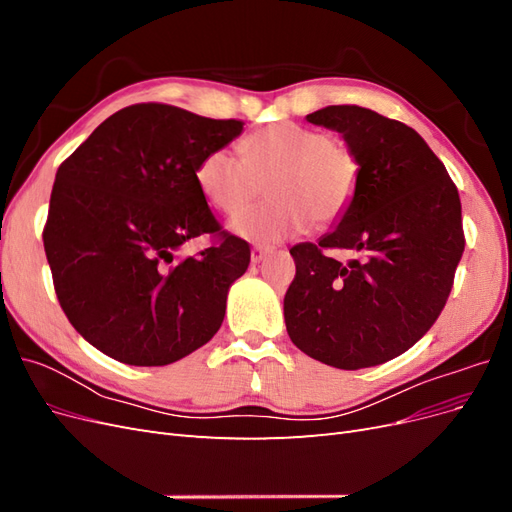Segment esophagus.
<instances>
[{
  "label": "esophagus",
  "instance_id": "esophagus-1",
  "mask_svg": "<svg viewBox=\"0 0 512 512\" xmlns=\"http://www.w3.org/2000/svg\"><path fill=\"white\" fill-rule=\"evenodd\" d=\"M271 252H273V247L254 245V247H252V265H258V262H260V260H265Z\"/></svg>",
  "mask_w": 512,
  "mask_h": 512
}]
</instances>
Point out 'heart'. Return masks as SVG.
<instances>
[{
    "label": "heart",
    "instance_id": "obj_1",
    "mask_svg": "<svg viewBox=\"0 0 512 512\" xmlns=\"http://www.w3.org/2000/svg\"><path fill=\"white\" fill-rule=\"evenodd\" d=\"M361 181L356 153L329 134L301 123H271L243 141V158L222 147L196 168V183L207 203L228 218H239L265 194L273 203L232 224L254 243H275L337 224L352 207Z\"/></svg>",
    "mask_w": 512,
    "mask_h": 512
}]
</instances>
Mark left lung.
<instances>
[{"label": "left lung", "instance_id": "1", "mask_svg": "<svg viewBox=\"0 0 512 512\" xmlns=\"http://www.w3.org/2000/svg\"><path fill=\"white\" fill-rule=\"evenodd\" d=\"M342 134L361 162L354 203L318 243L290 254L284 297L292 344L337 369L374 367L412 348L451 294L466 239L455 183L423 136L363 106L307 115ZM327 249H348L339 263Z\"/></svg>", "mask_w": 512, "mask_h": 512}]
</instances>
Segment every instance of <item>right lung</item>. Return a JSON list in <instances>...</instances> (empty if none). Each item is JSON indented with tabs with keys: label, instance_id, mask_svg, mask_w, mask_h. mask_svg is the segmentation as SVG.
<instances>
[{
	"label": "right lung",
	"instance_id": "add662e5",
	"mask_svg": "<svg viewBox=\"0 0 512 512\" xmlns=\"http://www.w3.org/2000/svg\"><path fill=\"white\" fill-rule=\"evenodd\" d=\"M241 132L237 119L134 104L102 121L59 166L42 232L46 260L70 324L111 359L170 365L222 327L250 245L213 218L196 168ZM200 234L219 241L177 259Z\"/></svg>",
	"mask_w": 512,
	"mask_h": 512
}]
</instances>
